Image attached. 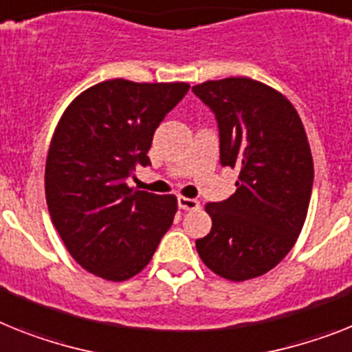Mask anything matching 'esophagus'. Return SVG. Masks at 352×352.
Returning a JSON list of instances; mask_svg holds the SVG:
<instances>
[{
    "label": "esophagus",
    "mask_w": 352,
    "mask_h": 352,
    "mask_svg": "<svg viewBox=\"0 0 352 352\" xmlns=\"http://www.w3.org/2000/svg\"><path fill=\"white\" fill-rule=\"evenodd\" d=\"M179 208L184 211H197L200 208V202L195 199H188V197H179Z\"/></svg>",
    "instance_id": "34e87169"
}]
</instances>
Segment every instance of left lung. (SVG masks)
Masks as SVG:
<instances>
[{"label": "left lung", "instance_id": "8db88e82", "mask_svg": "<svg viewBox=\"0 0 352 352\" xmlns=\"http://www.w3.org/2000/svg\"><path fill=\"white\" fill-rule=\"evenodd\" d=\"M193 93L217 114L221 164L240 171L231 199L206 206L212 226L197 252L227 281L254 279L279 265L302 231L313 188L308 135L290 100L263 82L231 76Z\"/></svg>", "mask_w": 352, "mask_h": 352}]
</instances>
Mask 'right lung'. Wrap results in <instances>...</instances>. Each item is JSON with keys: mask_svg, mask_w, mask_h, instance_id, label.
Wrapping results in <instances>:
<instances>
[{"mask_svg": "<svg viewBox=\"0 0 352 352\" xmlns=\"http://www.w3.org/2000/svg\"><path fill=\"white\" fill-rule=\"evenodd\" d=\"M186 82L112 78L67 105L50 143L44 191L58 236L82 268L121 283L152 259L177 212L175 195L126 184L146 155L153 132L184 98Z\"/></svg>", "mask_w": 352, "mask_h": 352, "instance_id": "obj_1", "label": "right lung"}]
</instances>
